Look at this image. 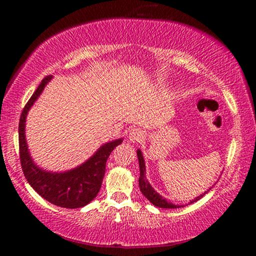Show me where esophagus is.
<instances>
[{"label":"esophagus","instance_id":"34e87169","mask_svg":"<svg viewBox=\"0 0 256 256\" xmlns=\"http://www.w3.org/2000/svg\"><path fill=\"white\" fill-rule=\"evenodd\" d=\"M144 136L146 134L140 130V128H134V130H131L130 134H128V140H130L131 143H138L142 140H144Z\"/></svg>","mask_w":256,"mask_h":256}]
</instances>
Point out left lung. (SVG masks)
<instances>
[{"label": "left lung", "mask_w": 256, "mask_h": 256, "mask_svg": "<svg viewBox=\"0 0 256 256\" xmlns=\"http://www.w3.org/2000/svg\"><path fill=\"white\" fill-rule=\"evenodd\" d=\"M137 156H138V162H140V179H138V183H140V192H142L143 195H144L152 204L156 206V207H160V208H179L180 207V206L173 204H171V202H168L167 200L164 198L161 195H158V194L155 192L154 189H152V186L149 184V182L146 180V178L144 158H143V155H142V152H140V149L137 150ZM210 189H212V188H210ZM207 192H210V190H207ZM207 192L202 194V195L198 196V198H196L195 200H192V201H190L189 204H194V202H196L201 198H204L206 194H207ZM182 207H183V206H182Z\"/></svg>", "instance_id": "1"}]
</instances>
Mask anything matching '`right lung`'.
Returning <instances> with one entry per match:
<instances>
[{
	"mask_svg": "<svg viewBox=\"0 0 256 256\" xmlns=\"http://www.w3.org/2000/svg\"><path fill=\"white\" fill-rule=\"evenodd\" d=\"M52 77L48 76L40 82L36 91L22 112L19 122V155L24 176L28 184L50 204L64 208L84 207L96 198L101 189L106 172L107 158L122 140H116L100 146V149L80 166L66 172H48L40 168L34 162L28 152L25 138V122L30 108L48 82Z\"/></svg>",
	"mask_w": 256,
	"mask_h": 256,
	"instance_id": "1",
	"label": "right lung"
}]
</instances>
